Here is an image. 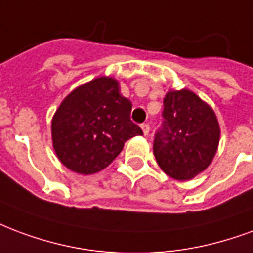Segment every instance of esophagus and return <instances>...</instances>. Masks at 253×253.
Here are the masks:
<instances>
[{"label":"esophagus","mask_w":253,"mask_h":253,"mask_svg":"<svg viewBox=\"0 0 253 253\" xmlns=\"http://www.w3.org/2000/svg\"><path fill=\"white\" fill-rule=\"evenodd\" d=\"M141 128H142V131H143V134H145V135H147V134H149V131H150V126H149L147 123H142Z\"/></svg>","instance_id":"esophagus-1"}]
</instances>
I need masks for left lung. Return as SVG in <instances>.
Wrapping results in <instances>:
<instances>
[{"label":"left lung","mask_w":253,"mask_h":253,"mask_svg":"<svg viewBox=\"0 0 253 253\" xmlns=\"http://www.w3.org/2000/svg\"><path fill=\"white\" fill-rule=\"evenodd\" d=\"M155 131V160L171 178L188 181L207 169L216 154L220 126L207 103L189 89L169 91Z\"/></svg>","instance_id":"left-lung-1"}]
</instances>
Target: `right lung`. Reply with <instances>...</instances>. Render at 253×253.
<instances>
[{
  "instance_id": "add662e5",
  "label": "right lung",
  "mask_w": 253,
  "mask_h": 253,
  "mask_svg": "<svg viewBox=\"0 0 253 253\" xmlns=\"http://www.w3.org/2000/svg\"><path fill=\"white\" fill-rule=\"evenodd\" d=\"M131 106L119 93V83L107 76L74 89L52 119V141L61 164L79 174L107 168L125 142L143 134L130 119Z\"/></svg>"
}]
</instances>
